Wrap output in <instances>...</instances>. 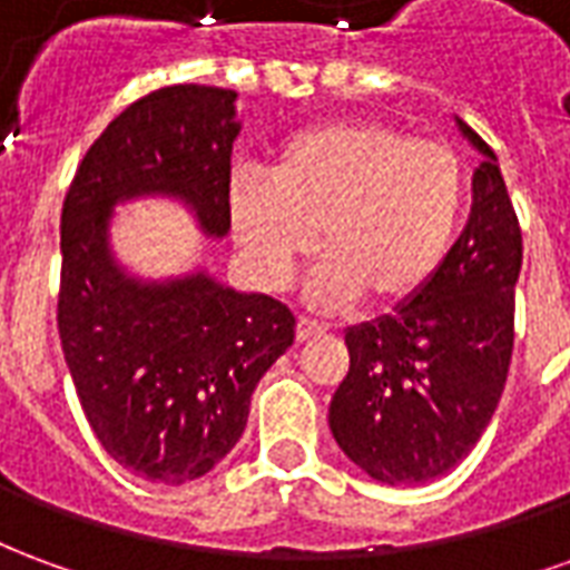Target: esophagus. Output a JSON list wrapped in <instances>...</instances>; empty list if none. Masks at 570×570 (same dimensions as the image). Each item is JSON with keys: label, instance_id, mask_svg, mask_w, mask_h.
<instances>
[{"label": "esophagus", "instance_id": "esophagus-1", "mask_svg": "<svg viewBox=\"0 0 570 570\" xmlns=\"http://www.w3.org/2000/svg\"><path fill=\"white\" fill-rule=\"evenodd\" d=\"M326 333V326L317 321H308V317H298L296 321V338L298 342H311V338H317V335Z\"/></svg>", "mask_w": 570, "mask_h": 570}]
</instances>
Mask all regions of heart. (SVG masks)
<instances>
[{"label": "heart", "instance_id": "1", "mask_svg": "<svg viewBox=\"0 0 570 570\" xmlns=\"http://www.w3.org/2000/svg\"><path fill=\"white\" fill-rule=\"evenodd\" d=\"M466 207L464 158L436 140L351 118L293 134L272 179L237 176L228 219L268 289H284L317 235L311 298L335 308L366 296L396 308L436 277Z\"/></svg>", "mask_w": 570, "mask_h": 570}]
</instances>
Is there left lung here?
Segmentation results:
<instances>
[{
    "label": "left lung",
    "instance_id": "8db88e82",
    "mask_svg": "<svg viewBox=\"0 0 570 570\" xmlns=\"http://www.w3.org/2000/svg\"><path fill=\"white\" fill-rule=\"evenodd\" d=\"M458 128L485 155L464 232L419 296L347 330L351 370L330 403L338 449L387 485L430 482L464 461L513 357L522 232L491 146Z\"/></svg>",
    "mask_w": 570,
    "mask_h": 570
}]
</instances>
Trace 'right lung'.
<instances>
[{"label": "right lung", "instance_id": "obj_1", "mask_svg": "<svg viewBox=\"0 0 570 570\" xmlns=\"http://www.w3.org/2000/svg\"><path fill=\"white\" fill-rule=\"evenodd\" d=\"M237 94L170 85L130 104L81 158L60 213L57 330L97 440L134 476L183 485L247 428L249 396L296 338V317L207 272L140 281L109 247L116 204L167 195L228 235Z\"/></svg>", "mask_w": 570, "mask_h": 570}]
</instances>
